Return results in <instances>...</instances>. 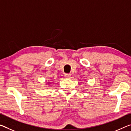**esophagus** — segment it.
<instances>
[{"instance_id": "obj_1", "label": "esophagus", "mask_w": 131, "mask_h": 131, "mask_svg": "<svg viewBox=\"0 0 131 131\" xmlns=\"http://www.w3.org/2000/svg\"><path fill=\"white\" fill-rule=\"evenodd\" d=\"M65 76L66 78H68V79H69L70 78V76H71V75H70V74H65Z\"/></svg>"}]
</instances>
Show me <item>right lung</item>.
<instances>
[{
    "label": "right lung",
    "instance_id": "add662e5",
    "mask_svg": "<svg viewBox=\"0 0 131 131\" xmlns=\"http://www.w3.org/2000/svg\"><path fill=\"white\" fill-rule=\"evenodd\" d=\"M53 83V82H48L47 83V84H45V85H46V86H47V85H48V86H49V85H50L51 83Z\"/></svg>",
    "mask_w": 131,
    "mask_h": 131
}]
</instances>
